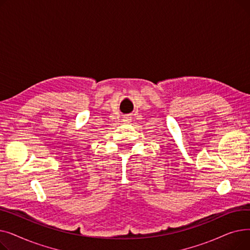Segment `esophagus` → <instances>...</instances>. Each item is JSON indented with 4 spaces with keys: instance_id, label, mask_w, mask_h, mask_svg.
Here are the masks:
<instances>
[{
    "instance_id": "obj_1",
    "label": "esophagus",
    "mask_w": 250,
    "mask_h": 250,
    "mask_svg": "<svg viewBox=\"0 0 250 250\" xmlns=\"http://www.w3.org/2000/svg\"><path fill=\"white\" fill-rule=\"evenodd\" d=\"M130 121H132V117H130L129 115H125V116L124 117V122H125V123L128 124V123H130Z\"/></svg>"
}]
</instances>
